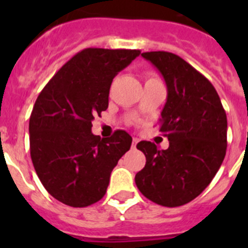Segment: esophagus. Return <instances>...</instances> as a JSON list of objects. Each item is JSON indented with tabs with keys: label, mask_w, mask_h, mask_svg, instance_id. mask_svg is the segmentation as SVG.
<instances>
[{
	"label": "esophagus",
	"mask_w": 248,
	"mask_h": 248,
	"mask_svg": "<svg viewBox=\"0 0 248 248\" xmlns=\"http://www.w3.org/2000/svg\"><path fill=\"white\" fill-rule=\"evenodd\" d=\"M138 141H139V140H138L137 138H134V139H133V141H131V148H133V149H135V148H137V144H138Z\"/></svg>",
	"instance_id": "esophagus-1"
}]
</instances>
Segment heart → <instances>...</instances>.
I'll return each instance as SVG.
<instances>
[{"mask_svg":"<svg viewBox=\"0 0 248 248\" xmlns=\"http://www.w3.org/2000/svg\"><path fill=\"white\" fill-rule=\"evenodd\" d=\"M153 78H157V77H155V76H150V77H148V79H153ZM146 79V80H148Z\"/></svg>","mask_w":248,"mask_h":248,"instance_id":"b5f03b06","label":"heart"}]
</instances>
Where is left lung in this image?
<instances>
[{"label":"left lung","mask_w":248,"mask_h":248,"mask_svg":"<svg viewBox=\"0 0 248 248\" xmlns=\"http://www.w3.org/2000/svg\"><path fill=\"white\" fill-rule=\"evenodd\" d=\"M141 56L159 69L168 87L160 131L169 148L138 143L146 163L135 184L153 202L177 207L198 198L218 171L227 148L226 111L210 80L181 57L164 50Z\"/></svg>","instance_id":"8db88e82"}]
</instances>
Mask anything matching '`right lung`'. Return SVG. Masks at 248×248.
Here are the masks:
<instances>
[{"label":"right lung","instance_id":"right-lung-1","mask_svg":"<svg viewBox=\"0 0 248 248\" xmlns=\"http://www.w3.org/2000/svg\"><path fill=\"white\" fill-rule=\"evenodd\" d=\"M139 54L85 48L39 93L30 118L31 159L45 189L61 202L85 207L99 201L113 169L130 149L126 131L100 139L92 133V122L108 108L114 77Z\"/></svg>","mask_w":248,"mask_h":248}]
</instances>
